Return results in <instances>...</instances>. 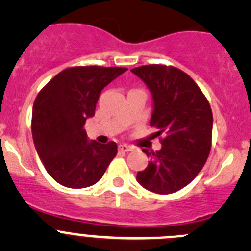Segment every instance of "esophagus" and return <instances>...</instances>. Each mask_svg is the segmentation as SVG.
<instances>
[{"label":"esophagus","instance_id":"esophagus-1","mask_svg":"<svg viewBox=\"0 0 251 251\" xmlns=\"http://www.w3.org/2000/svg\"><path fill=\"white\" fill-rule=\"evenodd\" d=\"M119 149H120L121 151H132V147L127 146V144H120V146H119Z\"/></svg>","mask_w":251,"mask_h":251}]
</instances>
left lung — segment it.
I'll return each instance as SVG.
<instances>
[{
	"label": "left lung",
	"instance_id": "8db88e82",
	"mask_svg": "<svg viewBox=\"0 0 251 251\" xmlns=\"http://www.w3.org/2000/svg\"><path fill=\"white\" fill-rule=\"evenodd\" d=\"M131 72L151 90V126L163 136L160 151L143 149L151 161L137 174V181L154 193H174L191 183L206 163L211 151V107L193 78L178 68L149 64Z\"/></svg>",
	"mask_w": 251,
	"mask_h": 251
}]
</instances>
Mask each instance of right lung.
I'll use <instances>...</instances> for the list:
<instances>
[{"label": "right lung", "mask_w": 251, "mask_h": 251, "mask_svg": "<svg viewBox=\"0 0 251 251\" xmlns=\"http://www.w3.org/2000/svg\"><path fill=\"white\" fill-rule=\"evenodd\" d=\"M126 70L100 65L67 68L37 95L31 118L35 148L47 173L62 186L85 188L97 183L115 158V142H88L83 125L95 115L103 88Z\"/></svg>", "instance_id": "obj_1"}]
</instances>
